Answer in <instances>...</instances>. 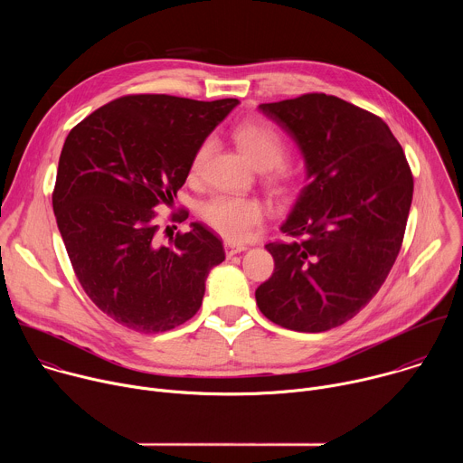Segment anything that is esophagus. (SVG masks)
<instances>
[{
	"instance_id": "obj_1",
	"label": "esophagus",
	"mask_w": 463,
	"mask_h": 463,
	"mask_svg": "<svg viewBox=\"0 0 463 463\" xmlns=\"http://www.w3.org/2000/svg\"><path fill=\"white\" fill-rule=\"evenodd\" d=\"M247 247L245 245H240V243H232V241H225V254L231 258L241 250H245Z\"/></svg>"
}]
</instances>
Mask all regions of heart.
Segmentation results:
<instances>
[{
    "label": "heart",
    "mask_w": 463,
    "mask_h": 463,
    "mask_svg": "<svg viewBox=\"0 0 463 463\" xmlns=\"http://www.w3.org/2000/svg\"><path fill=\"white\" fill-rule=\"evenodd\" d=\"M234 139L252 166L260 170L275 168V177H286V172L280 166L279 169L276 166L286 159L288 148L282 136L271 124L263 120H245L236 128ZM211 150V137L197 145L190 161V175L202 172ZM261 216V203L247 195H216L202 207V218L216 232L232 241H241L247 238L250 229L260 223Z\"/></svg>",
    "instance_id": "heart-1"
}]
</instances>
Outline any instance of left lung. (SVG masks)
I'll list each match as a JSON object with an SVG mask.
<instances>
[{"instance_id": "left-lung-1", "label": "left lung", "mask_w": 463, "mask_h": 463, "mask_svg": "<svg viewBox=\"0 0 463 463\" xmlns=\"http://www.w3.org/2000/svg\"><path fill=\"white\" fill-rule=\"evenodd\" d=\"M297 143L306 186L268 243L275 271L256 289L271 322L318 334L354 318L400 254L414 179L383 118L339 97L307 93L260 104Z\"/></svg>"}]
</instances>
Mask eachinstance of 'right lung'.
Listing matches in <instances>:
<instances>
[{"mask_svg":"<svg viewBox=\"0 0 463 463\" xmlns=\"http://www.w3.org/2000/svg\"><path fill=\"white\" fill-rule=\"evenodd\" d=\"M236 106V99L128 95L70 131L52 211L80 286L115 322L161 334L200 309L211 269L225 260L223 243L194 222L172 245H159L156 209L174 203L197 145Z\"/></svg>","mask_w":463,"mask_h":463,"instance_id":"right-lung-1","label":"right lung"}]
</instances>
